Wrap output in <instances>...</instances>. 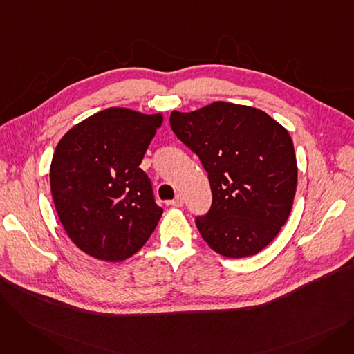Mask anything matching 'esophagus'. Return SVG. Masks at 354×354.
I'll return each instance as SVG.
<instances>
[{"label":"esophagus","instance_id":"34e87169","mask_svg":"<svg viewBox=\"0 0 354 354\" xmlns=\"http://www.w3.org/2000/svg\"><path fill=\"white\" fill-rule=\"evenodd\" d=\"M167 203H169V205H172L174 208H180L183 205V198L180 195H178L175 199L169 201Z\"/></svg>","mask_w":354,"mask_h":354}]
</instances>
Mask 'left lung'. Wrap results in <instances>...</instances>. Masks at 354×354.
<instances>
[{"mask_svg":"<svg viewBox=\"0 0 354 354\" xmlns=\"http://www.w3.org/2000/svg\"><path fill=\"white\" fill-rule=\"evenodd\" d=\"M169 122L208 172L212 207L196 218L202 238L227 258L264 250L287 222L297 189L287 129L263 110L227 102L174 110Z\"/></svg>","mask_w":354,"mask_h":354,"instance_id":"8db88e82","label":"left lung"}]
</instances>
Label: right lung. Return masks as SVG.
<instances>
[{"instance_id": "obj_1", "label": "right lung", "mask_w": 354, "mask_h": 354, "mask_svg": "<svg viewBox=\"0 0 354 354\" xmlns=\"http://www.w3.org/2000/svg\"><path fill=\"white\" fill-rule=\"evenodd\" d=\"M163 115L109 107L74 124L55 147L50 188L74 245L118 263L136 254L162 216L139 165Z\"/></svg>"}]
</instances>
